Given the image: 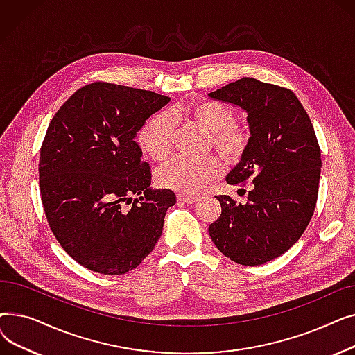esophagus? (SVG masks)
<instances>
[{
	"instance_id": "esophagus-1",
	"label": "esophagus",
	"mask_w": 355,
	"mask_h": 355,
	"mask_svg": "<svg viewBox=\"0 0 355 355\" xmlns=\"http://www.w3.org/2000/svg\"><path fill=\"white\" fill-rule=\"evenodd\" d=\"M177 198H178V201L190 202V204H193V202H196L198 200V197H196V196H185V194H178Z\"/></svg>"
}]
</instances>
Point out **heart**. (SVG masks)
<instances>
[{"instance_id": "obj_1", "label": "heart", "mask_w": 355, "mask_h": 355, "mask_svg": "<svg viewBox=\"0 0 355 355\" xmlns=\"http://www.w3.org/2000/svg\"><path fill=\"white\" fill-rule=\"evenodd\" d=\"M187 118L196 121L210 132V142L229 161L245 155L250 144L246 125L236 122V112L227 103L216 99H201L187 105H174L166 112L149 116L138 129L137 142L144 155L157 162L170 157L174 146V119ZM223 173L218 158L175 157L157 170V182L165 189L194 194Z\"/></svg>"}]
</instances>
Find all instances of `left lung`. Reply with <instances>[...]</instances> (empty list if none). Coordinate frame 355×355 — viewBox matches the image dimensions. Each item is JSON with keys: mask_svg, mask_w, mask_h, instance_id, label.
Segmentation results:
<instances>
[{"mask_svg": "<svg viewBox=\"0 0 355 355\" xmlns=\"http://www.w3.org/2000/svg\"><path fill=\"white\" fill-rule=\"evenodd\" d=\"M209 96L245 109L252 134L226 178L240 191L252 182L248 201L218 196L221 214L209 233L233 262L263 265L288 252L309 225L318 198L321 148L306 110L286 87L243 78Z\"/></svg>", "mask_w": 355, "mask_h": 355, "instance_id": "left-lung-1", "label": "left lung"}]
</instances>
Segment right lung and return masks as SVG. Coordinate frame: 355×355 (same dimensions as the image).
I'll return each mask as SVG.
<instances>
[{"instance_id": "add662e5", "label": "right lung", "mask_w": 355, "mask_h": 355, "mask_svg": "<svg viewBox=\"0 0 355 355\" xmlns=\"http://www.w3.org/2000/svg\"><path fill=\"white\" fill-rule=\"evenodd\" d=\"M170 98L107 82L89 83L60 106L40 148L39 182L49 226L83 268L123 275L153 252L174 191L153 190L134 141Z\"/></svg>"}]
</instances>
